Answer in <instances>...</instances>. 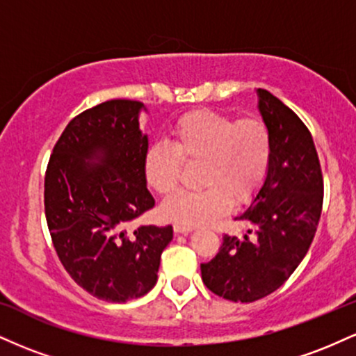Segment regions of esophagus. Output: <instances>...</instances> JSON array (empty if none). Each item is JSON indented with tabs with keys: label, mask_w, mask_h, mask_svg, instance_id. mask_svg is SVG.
Instances as JSON below:
<instances>
[{
	"label": "esophagus",
	"mask_w": 356,
	"mask_h": 356,
	"mask_svg": "<svg viewBox=\"0 0 356 356\" xmlns=\"http://www.w3.org/2000/svg\"><path fill=\"white\" fill-rule=\"evenodd\" d=\"M194 231V227L191 226H182V224H174V232L175 234H189Z\"/></svg>",
	"instance_id": "1"
}]
</instances>
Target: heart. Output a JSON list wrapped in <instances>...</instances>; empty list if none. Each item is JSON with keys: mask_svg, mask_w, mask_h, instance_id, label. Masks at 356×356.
<instances>
[{"mask_svg": "<svg viewBox=\"0 0 356 356\" xmlns=\"http://www.w3.org/2000/svg\"><path fill=\"white\" fill-rule=\"evenodd\" d=\"M271 134L257 117L234 118L209 108L182 113L170 125L169 144L147 147L142 159L145 184L167 195L177 187L182 164H199L195 192H177L161 206V216L182 226H206L246 206L261 191L271 164Z\"/></svg>", "mask_w": 356, "mask_h": 356, "instance_id": "heart-1", "label": "heart"}]
</instances>
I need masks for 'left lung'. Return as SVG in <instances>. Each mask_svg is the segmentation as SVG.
Segmentation results:
<instances>
[{
  "label": "left lung",
  "instance_id": "8db88e82",
  "mask_svg": "<svg viewBox=\"0 0 356 356\" xmlns=\"http://www.w3.org/2000/svg\"><path fill=\"white\" fill-rule=\"evenodd\" d=\"M257 108L271 134V164L261 191L236 220L243 238L224 234L219 252L201 264L214 295L252 303L271 295L295 273L320 222L323 175L312 134L301 118L268 90Z\"/></svg>",
  "mask_w": 356,
  "mask_h": 356
}]
</instances>
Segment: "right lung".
<instances>
[{
	"label": "right lung",
	"instance_id": "obj_1",
	"mask_svg": "<svg viewBox=\"0 0 356 356\" xmlns=\"http://www.w3.org/2000/svg\"><path fill=\"white\" fill-rule=\"evenodd\" d=\"M137 100H108L76 115L53 147L44 216L61 264L90 295L125 303L157 283L172 226H129L154 207L142 174L149 138Z\"/></svg>",
	"mask_w": 356,
	"mask_h": 356
}]
</instances>
